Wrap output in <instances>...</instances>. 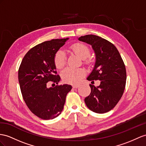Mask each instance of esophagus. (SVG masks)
Instances as JSON below:
<instances>
[{
    "mask_svg": "<svg viewBox=\"0 0 146 146\" xmlns=\"http://www.w3.org/2000/svg\"><path fill=\"white\" fill-rule=\"evenodd\" d=\"M79 86H80L78 85V84H73V88H79Z\"/></svg>",
    "mask_w": 146,
    "mask_h": 146,
    "instance_id": "esophagus-1",
    "label": "esophagus"
}]
</instances>
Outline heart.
<instances>
[{
    "label": "heart",
    "instance_id": "heart-1",
    "mask_svg": "<svg viewBox=\"0 0 146 146\" xmlns=\"http://www.w3.org/2000/svg\"><path fill=\"white\" fill-rule=\"evenodd\" d=\"M72 49L82 59L87 58L90 55V49L82 43H76L72 45ZM54 64L57 69H61L65 66L66 63V55L63 50L60 49L56 52L54 58ZM88 62V61H86ZM86 74L84 70L82 68L74 69L72 68H66L61 72V77L63 80L66 83L76 84L79 83L80 80Z\"/></svg>",
    "mask_w": 146,
    "mask_h": 146
}]
</instances>
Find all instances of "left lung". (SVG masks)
Listing matches in <instances>:
<instances>
[{"label":"left lung","instance_id":"1","mask_svg":"<svg viewBox=\"0 0 146 146\" xmlns=\"http://www.w3.org/2000/svg\"><path fill=\"white\" fill-rule=\"evenodd\" d=\"M92 46L96 63L89 81L100 80L99 86L89 84L91 94L84 99L86 105L98 113L109 111L117 105L125 91L126 72L125 63L114 45L105 39L88 35L78 38Z\"/></svg>","mask_w":146,"mask_h":146}]
</instances>
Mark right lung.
Wrapping results in <instances>:
<instances>
[{
	"label": "right lung",
	"mask_w": 146,
	"mask_h": 146,
	"mask_svg": "<svg viewBox=\"0 0 146 146\" xmlns=\"http://www.w3.org/2000/svg\"><path fill=\"white\" fill-rule=\"evenodd\" d=\"M68 38L45 41L31 48L22 60L18 81L22 96L32 113L43 119H51L61 113L71 85H58L54 56ZM50 81L57 85L47 88Z\"/></svg>",
	"instance_id": "obj_1"
}]
</instances>
